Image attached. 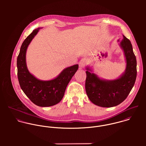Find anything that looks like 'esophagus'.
Here are the masks:
<instances>
[{
  "mask_svg": "<svg viewBox=\"0 0 146 146\" xmlns=\"http://www.w3.org/2000/svg\"><path fill=\"white\" fill-rule=\"evenodd\" d=\"M85 60H82L80 62H79V67H80V69H82V68H84V67H85V64H86V63H85Z\"/></svg>",
  "mask_w": 146,
  "mask_h": 146,
  "instance_id": "34e87169",
  "label": "esophagus"
}]
</instances>
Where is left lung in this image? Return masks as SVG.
Returning <instances> with one entry per match:
<instances>
[{
  "instance_id": "8db88e82",
  "label": "left lung",
  "mask_w": 146,
  "mask_h": 146,
  "mask_svg": "<svg viewBox=\"0 0 146 146\" xmlns=\"http://www.w3.org/2000/svg\"><path fill=\"white\" fill-rule=\"evenodd\" d=\"M120 42L125 54V72L119 79L104 80L90 73L88 67L86 71L85 90L90 101L103 107H111L122 103L132 89L137 78V60L130 41L123 35Z\"/></svg>"
}]
</instances>
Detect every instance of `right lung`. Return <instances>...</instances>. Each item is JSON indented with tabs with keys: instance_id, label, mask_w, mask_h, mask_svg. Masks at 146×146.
Here are the masks:
<instances>
[{
	"instance_id": "add662e5",
	"label": "right lung",
	"mask_w": 146,
	"mask_h": 146,
	"mask_svg": "<svg viewBox=\"0 0 146 146\" xmlns=\"http://www.w3.org/2000/svg\"><path fill=\"white\" fill-rule=\"evenodd\" d=\"M34 30L22 44L17 57V76L22 90L34 104L40 107H49L58 104L62 99L66 87L79 68L75 64L63 70L54 79L39 80L27 70L26 53L28 45L39 31Z\"/></svg>"
}]
</instances>
